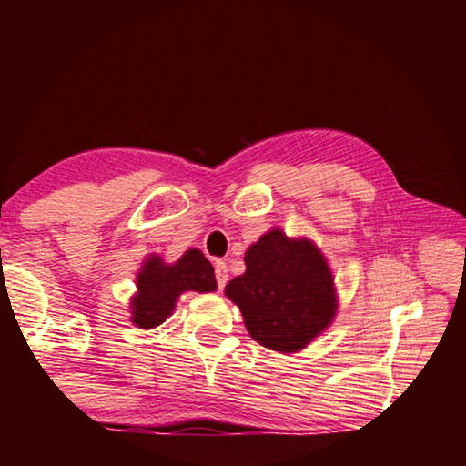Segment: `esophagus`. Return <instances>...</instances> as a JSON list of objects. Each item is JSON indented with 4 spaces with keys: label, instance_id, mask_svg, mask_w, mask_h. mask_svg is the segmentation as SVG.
Wrapping results in <instances>:
<instances>
[{
    "label": "esophagus",
    "instance_id": "esophagus-1",
    "mask_svg": "<svg viewBox=\"0 0 466 466\" xmlns=\"http://www.w3.org/2000/svg\"><path fill=\"white\" fill-rule=\"evenodd\" d=\"M214 269H216V281H218V288L222 289V288L226 286V283H228V267H226V263H224V261H216Z\"/></svg>",
    "mask_w": 466,
    "mask_h": 466
}]
</instances>
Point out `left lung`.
I'll return each mask as SVG.
<instances>
[{
  "instance_id": "left-lung-1",
  "label": "left lung",
  "mask_w": 466,
  "mask_h": 466,
  "mask_svg": "<svg viewBox=\"0 0 466 466\" xmlns=\"http://www.w3.org/2000/svg\"><path fill=\"white\" fill-rule=\"evenodd\" d=\"M247 271L226 286L250 337L273 351L309 345L333 320V275L310 240L267 232L244 255Z\"/></svg>"
}]
</instances>
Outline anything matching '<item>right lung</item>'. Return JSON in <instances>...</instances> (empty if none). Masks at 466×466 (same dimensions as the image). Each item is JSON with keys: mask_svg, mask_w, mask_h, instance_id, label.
Masks as SVG:
<instances>
[{"mask_svg": "<svg viewBox=\"0 0 466 466\" xmlns=\"http://www.w3.org/2000/svg\"><path fill=\"white\" fill-rule=\"evenodd\" d=\"M214 291V267L201 250L191 248L175 265H164L160 257L144 263L137 275V296L133 298V322L141 329H154L175 310L183 291Z\"/></svg>", "mask_w": 466, "mask_h": 466, "instance_id": "1", "label": "right lung"}]
</instances>
